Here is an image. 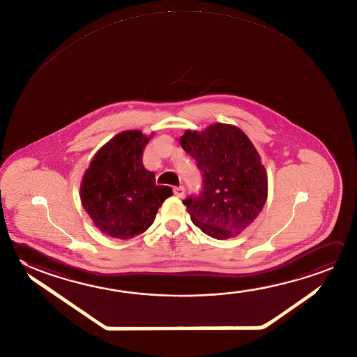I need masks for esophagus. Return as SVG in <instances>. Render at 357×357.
<instances>
[{
  "label": "esophagus",
  "instance_id": "obj_1",
  "mask_svg": "<svg viewBox=\"0 0 357 357\" xmlns=\"http://www.w3.org/2000/svg\"><path fill=\"white\" fill-rule=\"evenodd\" d=\"M174 194H175L177 197L182 199V197L185 196V188H183V186H177V188H174Z\"/></svg>",
  "mask_w": 357,
  "mask_h": 357
}]
</instances>
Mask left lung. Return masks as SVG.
<instances>
[{
	"instance_id": "1",
	"label": "left lung",
	"mask_w": 357,
	"mask_h": 357,
	"mask_svg": "<svg viewBox=\"0 0 357 357\" xmlns=\"http://www.w3.org/2000/svg\"><path fill=\"white\" fill-rule=\"evenodd\" d=\"M180 143L202 175V191L182 202L192 222L214 239L244 231L268 195L266 169L253 143L238 127L222 123L202 133L186 130Z\"/></svg>"
}]
</instances>
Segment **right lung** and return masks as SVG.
<instances>
[{
  "label": "right lung",
  "mask_w": 357,
  "mask_h": 357,
  "mask_svg": "<svg viewBox=\"0 0 357 357\" xmlns=\"http://www.w3.org/2000/svg\"><path fill=\"white\" fill-rule=\"evenodd\" d=\"M149 137L139 130L119 133L99 149L85 171L80 199L102 233L130 239L155 220L172 188L157 186L153 172L144 169L143 149Z\"/></svg>",
  "instance_id": "add662e5"
}]
</instances>
